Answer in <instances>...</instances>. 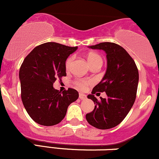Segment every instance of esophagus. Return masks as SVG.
Returning <instances> with one entry per match:
<instances>
[{
	"instance_id": "1",
	"label": "esophagus",
	"mask_w": 159,
	"mask_h": 159,
	"mask_svg": "<svg viewBox=\"0 0 159 159\" xmlns=\"http://www.w3.org/2000/svg\"><path fill=\"white\" fill-rule=\"evenodd\" d=\"M79 98L80 99H81V100H85V99H86V95L84 94H80Z\"/></svg>"
}]
</instances>
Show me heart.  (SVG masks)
Listing matches in <instances>:
<instances>
[{
    "instance_id": "b5f03b06",
    "label": "heart",
    "mask_w": 159,
    "mask_h": 159,
    "mask_svg": "<svg viewBox=\"0 0 159 159\" xmlns=\"http://www.w3.org/2000/svg\"><path fill=\"white\" fill-rule=\"evenodd\" d=\"M88 61H89L90 66L92 67L95 65H102V57L96 53H89L87 57ZM73 61H74V57H70L67 59L65 62V68L69 69L71 66ZM89 84V81L85 80H77L75 81V85L80 89H85Z\"/></svg>"
}]
</instances>
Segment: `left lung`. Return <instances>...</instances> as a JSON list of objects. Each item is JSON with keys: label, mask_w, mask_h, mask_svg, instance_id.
<instances>
[{"label": "left lung", "mask_w": 159, "mask_h": 159, "mask_svg": "<svg viewBox=\"0 0 159 159\" xmlns=\"http://www.w3.org/2000/svg\"><path fill=\"white\" fill-rule=\"evenodd\" d=\"M89 48L106 52L107 68L103 78L93 89L88 98L94 101V109L87 114L89 124L100 129H108L120 124L132 109L139 85V70L135 61L124 48L111 42H102ZM106 92V98L98 101L96 93Z\"/></svg>", "instance_id": "left-lung-1"}]
</instances>
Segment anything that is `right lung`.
Wrapping results in <instances>:
<instances>
[{"label": "right lung", "instance_id": "add662e5", "mask_svg": "<svg viewBox=\"0 0 159 159\" xmlns=\"http://www.w3.org/2000/svg\"><path fill=\"white\" fill-rule=\"evenodd\" d=\"M77 47L47 42L35 47L26 57L19 70L21 100L26 111L37 124L53 126L63 120L68 106L79 98L78 91L62 92L53 86L66 76L65 61Z\"/></svg>", "mask_w": 159, "mask_h": 159}]
</instances>
